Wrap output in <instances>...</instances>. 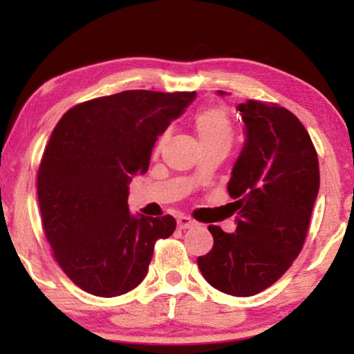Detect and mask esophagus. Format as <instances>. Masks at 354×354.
<instances>
[{"mask_svg":"<svg viewBox=\"0 0 354 354\" xmlns=\"http://www.w3.org/2000/svg\"><path fill=\"white\" fill-rule=\"evenodd\" d=\"M193 225H195V222H193L190 217H187V216H178L177 217V227L180 230L190 229V227H193Z\"/></svg>","mask_w":354,"mask_h":354,"instance_id":"obj_1","label":"esophagus"}]
</instances>
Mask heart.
I'll return each mask as SVG.
<instances>
[{
	"label": "heart",
	"mask_w": 354,
	"mask_h": 354,
	"mask_svg": "<svg viewBox=\"0 0 354 354\" xmlns=\"http://www.w3.org/2000/svg\"><path fill=\"white\" fill-rule=\"evenodd\" d=\"M195 132L200 140V147L219 145V147L230 148L232 140H234V125L227 111L222 108H209L198 113L195 118ZM164 140L166 137L159 140L156 149L162 147Z\"/></svg>",
	"instance_id": "b5f03b06"
}]
</instances>
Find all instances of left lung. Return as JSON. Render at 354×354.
Segmentation results:
<instances>
[{
	"mask_svg": "<svg viewBox=\"0 0 354 354\" xmlns=\"http://www.w3.org/2000/svg\"><path fill=\"white\" fill-rule=\"evenodd\" d=\"M236 111L245 143L227 183L236 229L207 227L214 245L198 268L221 292L251 297L277 282L301 251L319 193V161L306 129L288 109L248 100Z\"/></svg>",
	"mask_w": 354,
	"mask_h": 354,
	"instance_id": "obj_1",
	"label": "left lung"
}]
</instances>
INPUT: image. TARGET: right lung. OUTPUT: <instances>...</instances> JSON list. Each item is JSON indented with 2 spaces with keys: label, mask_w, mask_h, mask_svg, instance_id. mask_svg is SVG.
I'll return each mask as SVG.
<instances>
[{
  "label": "right lung",
  "mask_w": 354,
  "mask_h": 354,
  "mask_svg": "<svg viewBox=\"0 0 354 354\" xmlns=\"http://www.w3.org/2000/svg\"><path fill=\"white\" fill-rule=\"evenodd\" d=\"M196 91L127 90L77 104L53 130L38 169L43 229L57 264L96 297H119L145 279L172 216L129 211V183L148 171L158 137Z\"/></svg>",
  "instance_id": "obj_1"
}]
</instances>
